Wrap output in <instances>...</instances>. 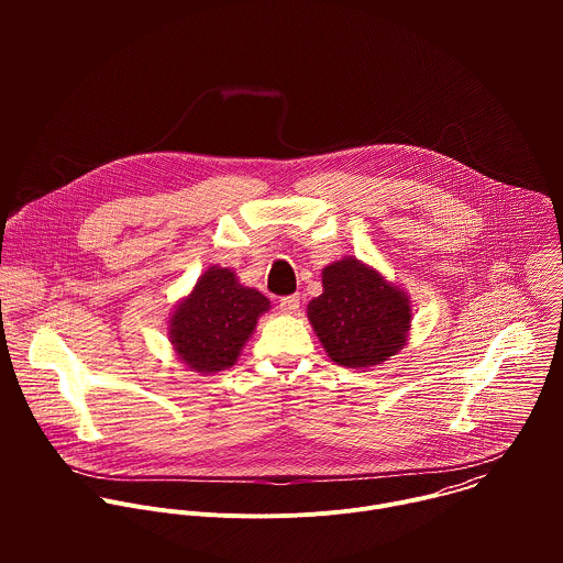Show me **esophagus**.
<instances>
[{"mask_svg": "<svg viewBox=\"0 0 563 563\" xmlns=\"http://www.w3.org/2000/svg\"><path fill=\"white\" fill-rule=\"evenodd\" d=\"M278 307H280V311H283V313H296V311H298V307H300V296H298V294L285 296V298H280Z\"/></svg>", "mask_w": 563, "mask_h": 563, "instance_id": "34e87169", "label": "esophagus"}]
</instances>
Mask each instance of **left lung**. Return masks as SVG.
I'll use <instances>...</instances> for the list:
<instances>
[{"mask_svg":"<svg viewBox=\"0 0 563 563\" xmlns=\"http://www.w3.org/2000/svg\"><path fill=\"white\" fill-rule=\"evenodd\" d=\"M307 318L336 365L363 369L406 347L412 300L374 267L345 256L323 269V294L309 300Z\"/></svg>","mask_w":563,"mask_h":563,"instance_id":"left-lung-1","label":"left lung"}]
</instances>
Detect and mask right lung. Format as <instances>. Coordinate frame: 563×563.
I'll return each instance as SVG.
<instances>
[{"label": "right lung", "mask_w": 563, "mask_h": 563, "mask_svg": "<svg viewBox=\"0 0 563 563\" xmlns=\"http://www.w3.org/2000/svg\"><path fill=\"white\" fill-rule=\"evenodd\" d=\"M272 302L238 283L235 272L209 267L169 316V341L191 372L213 374L235 365Z\"/></svg>", "instance_id": "obj_1"}]
</instances>
